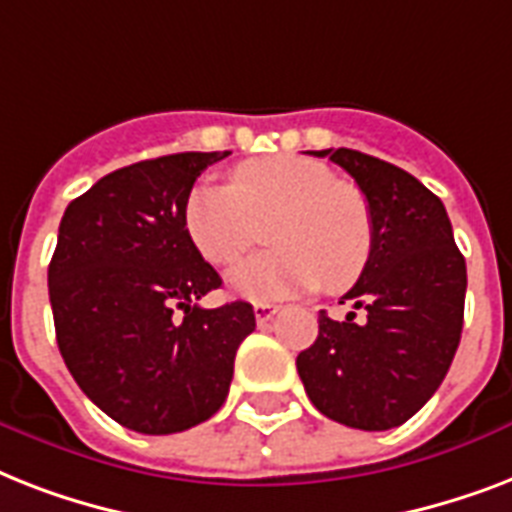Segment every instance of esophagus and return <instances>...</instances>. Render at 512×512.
I'll use <instances>...</instances> for the list:
<instances>
[{
    "instance_id": "obj_1",
    "label": "esophagus",
    "mask_w": 512,
    "mask_h": 512,
    "mask_svg": "<svg viewBox=\"0 0 512 512\" xmlns=\"http://www.w3.org/2000/svg\"><path fill=\"white\" fill-rule=\"evenodd\" d=\"M279 313V305H273V303H255V321H257V327H265L268 321L273 319Z\"/></svg>"
}]
</instances>
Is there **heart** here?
Instances as JSON below:
<instances>
[{
	"instance_id": "heart-1",
	"label": "heart",
	"mask_w": 512,
	"mask_h": 512,
	"mask_svg": "<svg viewBox=\"0 0 512 512\" xmlns=\"http://www.w3.org/2000/svg\"><path fill=\"white\" fill-rule=\"evenodd\" d=\"M185 228L212 265H233L268 233L273 247L228 276L233 292L247 300L316 284L340 292L361 276L374 247L361 188L303 156L252 159L233 170L231 185H196L185 204Z\"/></svg>"
}]
</instances>
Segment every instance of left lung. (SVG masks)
I'll return each instance as SVG.
<instances>
[{
  "mask_svg": "<svg viewBox=\"0 0 512 512\" xmlns=\"http://www.w3.org/2000/svg\"><path fill=\"white\" fill-rule=\"evenodd\" d=\"M348 172L369 201L374 247L340 303L319 313V337L297 356L311 404L358 430H390L417 414L444 382L462 337L468 271L436 193L396 164L350 148L313 151Z\"/></svg>",
  "mask_w": 512,
  "mask_h": 512,
  "instance_id": "1",
  "label": "left lung"
}]
</instances>
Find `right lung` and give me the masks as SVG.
Returning <instances> with one entry per match:
<instances>
[{
  "label": "right lung",
  "mask_w": 512,
  "mask_h": 512,
  "mask_svg": "<svg viewBox=\"0 0 512 512\" xmlns=\"http://www.w3.org/2000/svg\"><path fill=\"white\" fill-rule=\"evenodd\" d=\"M231 151H188L100 177L66 207L50 260L60 356L84 396L124 428L170 436L223 406L249 303L201 308L223 279L193 247L185 204Z\"/></svg>",
  "instance_id": "right-lung-1"
}]
</instances>
